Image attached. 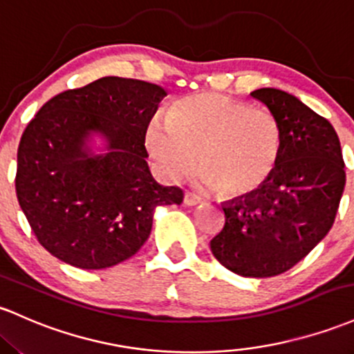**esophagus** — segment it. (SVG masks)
Returning <instances> with one entry per match:
<instances>
[{
	"label": "esophagus",
	"instance_id": "obj_1",
	"mask_svg": "<svg viewBox=\"0 0 354 354\" xmlns=\"http://www.w3.org/2000/svg\"><path fill=\"white\" fill-rule=\"evenodd\" d=\"M183 201H185V205H188V207H195V205H200L201 203V198L198 196V195H195V193L186 192Z\"/></svg>",
	"mask_w": 354,
	"mask_h": 354
}]
</instances>
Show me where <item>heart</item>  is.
I'll list each match as a JSON object with an SVG mask.
<instances>
[{"label": "heart", "mask_w": 354, "mask_h": 354, "mask_svg": "<svg viewBox=\"0 0 354 354\" xmlns=\"http://www.w3.org/2000/svg\"><path fill=\"white\" fill-rule=\"evenodd\" d=\"M146 146L168 180L196 168L218 195H254L275 173L282 153V126L274 112L235 97L201 92L178 100L166 122L153 120Z\"/></svg>", "instance_id": "b5f03b06"}]
</instances>
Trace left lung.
Segmentation results:
<instances>
[{"instance_id":"obj_1","label":"left lung","mask_w":354,"mask_h":354,"mask_svg":"<svg viewBox=\"0 0 354 354\" xmlns=\"http://www.w3.org/2000/svg\"><path fill=\"white\" fill-rule=\"evenodd\" d=\"M250 95L281 120V159L263 188L223 205L225 225L209 248L235 274L274 277L292 269L331 230L346 173L328 119L279 88Z\"/></svg>"}]
</instances>
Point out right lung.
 <instances>
[{
	"instance_id": "add662e5",
	"label": "right lung",
	"mask_w": 354,
	"mask_h": 354,
	"mask_svg": "<svg viewBox=\"0 0 354 354\" xmlns=\"http://www.w3.org/2000/svg\"><path fill=\"white\" fill-rule=\"evenodd\" d=\"M166 91L145 80L102 77L44 104L18 146V203L38 242L79 269H106L133 257L159 205H180L183 189L151 176L146 131ZM92 132L108 141L95 157Z\"/></svg>"
}]
</instances>
